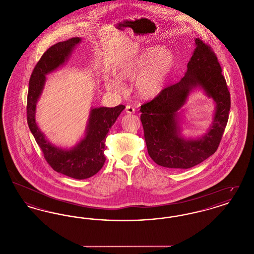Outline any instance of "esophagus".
<instances>
[{
  "instance_id": "obj_1",
  "label": "esophagus",
  "mask_w": 254,
  "mask_h": 254,
  "mask_svg": "<svg viewBox=\"0 0 254 254\" xmlns=\"http://www.w3.org/2000/svg\"><path fill=\"white\" fill-rule=\"evenodd\" d=\"M126 112L128 113V114H133L135 112V109H134V107H132V106L128 105V106L126 107Z\"/></svg>"
}]
</instances>
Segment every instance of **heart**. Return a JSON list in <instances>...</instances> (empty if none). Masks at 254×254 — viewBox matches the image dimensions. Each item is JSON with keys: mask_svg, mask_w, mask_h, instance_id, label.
I'll use <instances>...</instances> for the list:
<instances>
[{"mask_svg": "<svg viewBox=\"0 0 254 254\" xmlns=\"http://www.w3.org/2000/svg\"><path fill=\"white\" fill-rule=\"evenodd\" d=\"M174 63V54L170 49L146 48L124 64L117 71V77L121 81H131L136 77L134 83L136 92L142 98H154L164 90ZM107 85L110 90H122L117 81L109 80Z\"/></svg>", "mask_w": 254, "mask_h": 254, "instance_id": "b5f03b06", "label": "heart"}]
</instances>
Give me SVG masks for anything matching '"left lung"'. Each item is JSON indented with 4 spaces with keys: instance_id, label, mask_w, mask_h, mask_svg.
I'll return each instance as SVG.
<instances>
[{
    "instance_id": "8db88e82",
    "label": "left lung",
    "mask_w": 254,
    "mask_h": 254,
    "mask_svg": "<svg viewBox=\"0 0 254 254\" xmlns=\"http://www.w3.org/2000/svg\"><path fill=\"white\" fill-rule=\"evenodd\" d=\"M195 46L185 76L140 109L147 152L157 165L169 169H190L211 156L217 150L229 120L230 91L217 57L202 40L195 39ZM197 86L214 99L216 112L204 136L187 139L180 132L178 110Z\"/></svg>"
}]
</instances>
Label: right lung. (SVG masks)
<instances>
[{"label": "right lung", "instance_id": "right-lung-1", "mask_svg": "<svg viewBox=\"0 0 254 254\" xmlns=\"http://www.w3.org/2000/svg\"><path fill=\"white\" fill-rule=\"evenodd\" d=\"M80 42L81 38H71L57 43L43 54L30 76L26 115L29 129L49 166L64 175L83 180L95 175L103 168L106 161L104 151L107 134L126 107L119 105L115 108L91 109L84 139L70 149L52 145L40 130L35 120L36 104L44 89L46 75L68 60L73 49Z\"/></svg>", "mask_w": 254, "mask_h": 254}]
</instances>
